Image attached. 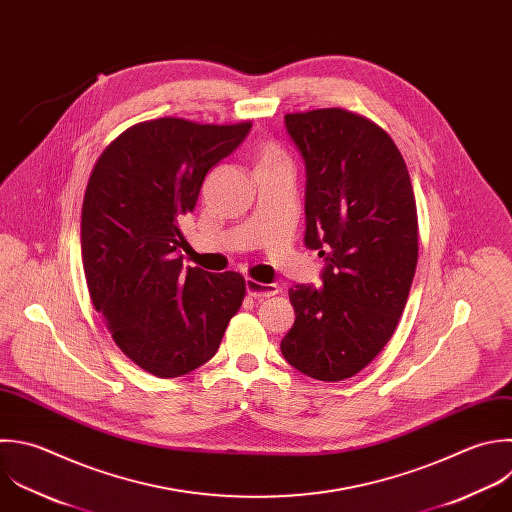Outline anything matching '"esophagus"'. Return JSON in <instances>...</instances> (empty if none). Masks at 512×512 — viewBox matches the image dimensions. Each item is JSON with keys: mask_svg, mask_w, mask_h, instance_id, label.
Instances as JSON below:
<instances>
[{"mask_svg": "<svg viewBox=\"0 0 512 512\" xmlns=\"http://www.w3.org/2000/svg\"><path fill=\"white\" fill-rule=\"evenodd\" d=\"M278 286L276 284H262V282H256V280H246V292L256 298V300H262V298H268V296H274L278 294Z\"/></svg>", "mask_w": 512, "mask_h": 512, "instance_id": "esophagus-1", "label": "esophagus"}]
</instances>
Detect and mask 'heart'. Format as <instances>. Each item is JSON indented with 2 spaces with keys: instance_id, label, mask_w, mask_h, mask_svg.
Returning <instances> with one entry per match:
<instances>
[{
  "instance_id": "1",
  "label": "heart",
  "mask_w": 512,
  "mask_h": 512,
  "mask_svg": "<svg viewBox=\"0 0 512 512\" xmlns=\"http://www.w3.org/2000/svg\"><path fill=\"white\" fill-rule=\"evenodd\" d=\"M256 162H258V168L286 164L284 154H282L274 144H262V146H258V150H256Z\"/></svg>"
}]
</instances>
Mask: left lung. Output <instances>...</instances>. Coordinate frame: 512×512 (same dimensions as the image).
Segmentation results:
<instances>
[{"label":"left lung","instance_id":"8db88e82","mask_svg":"<svg viewBox=\"0 0 512 512\" xmlns=\"http://www.w3.org/2000/svg\"><path fill=\"white\" fill-rule=\"evenodd\" d=\"M284 124L306 166L304 244L324 268L320 288L288 290L296 320L280 350L306 376L336 382L398 326L418 260L416 202L398 148L370 120L326 108Z\"/></svg>","mask_w":512,"mask_h":512}]
</instances>
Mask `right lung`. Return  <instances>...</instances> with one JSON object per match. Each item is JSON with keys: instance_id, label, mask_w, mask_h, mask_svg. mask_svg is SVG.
<instances>
[{"instance_id": "obj_1", "label": "right lung", "mask_w": 512, "mask_h": 512, "mask_svg": "<svg viewBox=\"0 0 512 512\" xmlns=\"http://www.w3.org/2000/svg\"><path fill=\"white\" fill-rule=\"evenodd\" d=\"M250 128L144 122L116 138L90 176L82 208L88 290L120 350L154 376L176 378L206 364L242 304L240 274L184 268L180 222L206 174Z\"/></svg>"}]
</instances>
